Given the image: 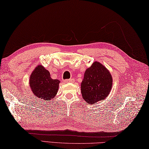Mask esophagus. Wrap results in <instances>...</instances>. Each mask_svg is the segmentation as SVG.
I'll use <instances>...</instances> for the list:
<instances>
[{
	"label": "esophagus",
	"mask_w": 149,
	"mask_h": 149,
	"mask_svg": "<svg viewBox=\"0 0 149 149\" xmlns=\"http://www.w3.org/2000/svg\"><path fill=\"white\" fill-rule=\"evenodd\" d=\"M65 82L67 83H73V82H74V79H66V80H65Z\"/></svg>",
	"instance_id": "34e87169"
}]
</instances>
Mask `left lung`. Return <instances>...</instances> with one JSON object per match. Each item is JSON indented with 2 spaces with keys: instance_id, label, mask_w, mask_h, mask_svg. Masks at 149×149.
I'll return each mask as SVG.
<instances>
[{
  "instance_id": "8db88e82",
  "label": "left lung",
  "mask_w": 149,
  "mask_h": 149,
  "mask_svg": "<svg viewBox=\"0 0 149 149\" xmlns=\"http://www.w3.org/2000/svg\"><path fill=\"white\" fill-rule=\"evenodd\" d=\"M113 85L109 71L98 61L86 70L81 90L84 100L89 104L106 99Z\"/></svg>"
}]
</instances>
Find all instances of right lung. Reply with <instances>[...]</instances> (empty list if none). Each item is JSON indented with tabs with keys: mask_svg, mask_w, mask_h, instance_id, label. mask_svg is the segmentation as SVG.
I'll return each mask as SVG.
<instances>
[{
	"mask_svg": "<svg viewBox=\"0 0 149 149\" xmlns=\"http://www.w3.org/2000/svg\"><path fill=\"white\" fill-rule=\"evenodd\" d=\"M59 83L58 79H52L50 72L42 65L34 68L29 79V86L34 95L46 102L55 98Z\"/></svg>",
	"mask_w": 149,
	"mask_h": 149,
	"instance_id": "1",
	"label": "right lung"
}]
</instances>
